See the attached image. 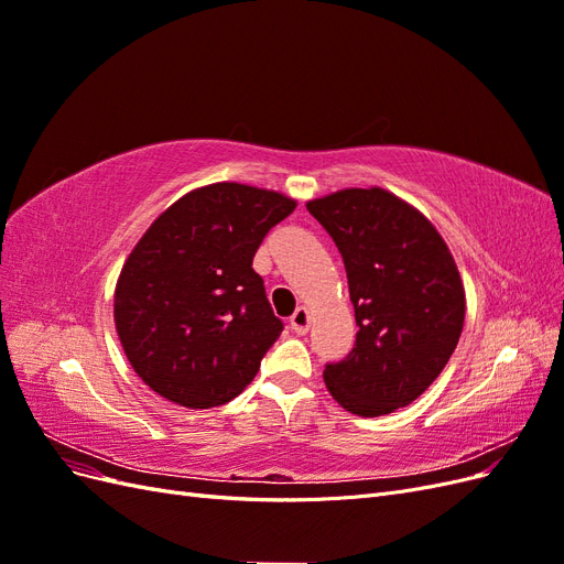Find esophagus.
<instances>
[{"mask_svg":"<svg viewBox=\"0 0 564 564\" xmlns=\"http://www.w3.org/2000/svg\"><path fill=\"white\" fill-rule=\"evenodd\" d=\"M289 327H292L296 334H305L311 329V315H308V308H296V313L289 317Z\"/></svg>","mask_w":564,"mask_h":564,"instance_id":"34e87169","label":"esophagus"}]
</instances>
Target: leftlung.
Returning a JSON list of instances; mask_svg holds the SVG:
<instances>
[{"mask_svg":"<svg viewBox=\"0 0 564 564\" xmlns=\"http://www.w3.org/2000/svg\"><path fill=\"white\" fill-rule=\"evenodd\" d=\"M344 256L352 350L324 365L332 398L357 416L412 404L445 369L466 317L456 263L423 214L381 187L305 204Z\"/></svg>","mask_w":564,"mask_h":564,"instance_id":"left-lung-1","label":"left lung"}]
</instances>
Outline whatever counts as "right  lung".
<instances>
[{
    "label": "right lung",
    "instance_id": "1",
    "mask_svg": "<svg viewBox=\"0 0 564 564\" xmlns=\"http://www.w3.org/2000/svg\"><path fill=\"white\" fill-rule=\"evenodd\" d=\"M294 209L280 193L214 183L172 204L133 247L115 324L133 371L162 398L209 409L253 381L284 324L251 261Z\"/></svg>",
    "mask_w": 564,
    "mask_h": 564
}]
</instances>
